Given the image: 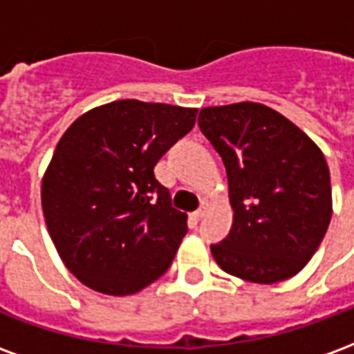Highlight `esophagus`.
<instances>
[{
  "label": "esophagus",
  "instance_id": "1",
  "mask_svg": "<svg viewBox=\"0 0 354 354\" xmlns=\"http://www.w3.org/2000/svg\"><path fill=\"white\" fill-rule=\"evenodd\" d=\"M208 208H210V205H208L207 201H203V203H201L199 210H197V212H193V218H195V220H201V218H205V216H207V212H208Z\"/></svg>",
  "mask_w": 354,
  "mask_h": 354
}]
</instances>
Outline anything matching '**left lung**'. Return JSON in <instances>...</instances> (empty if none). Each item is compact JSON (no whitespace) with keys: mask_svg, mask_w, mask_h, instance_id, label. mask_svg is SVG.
<instances>
[{"mask_svg":"<svg viewBox=\"0 0 354 354\" xmlns=\"http://www.w3.org/2000/svg\"><path fill=\"white\" fill-rule=\"evenodd\" d=\"M199 127L222 157L233 225L212 256L258 284L299 273L326 235L332 187L326 159L301 129L256 102L203 108Z\"/></svg>","mask_w":354,"mask_h":354,"instance_id":"obj_1","label":"left lung"}]
</instances>
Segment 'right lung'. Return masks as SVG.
I'll list each match as a JSON object with an SVG mask.
<instances>
[{"mask_svg":"<svg viewBox=\"0 0 354 354\" xmlns=\"http://www.w3.org/2000/svg\"><path fill=\"white\" fill-rule=\"evenodd\" d=\"M195 108L117 100L75 119L41 184L47 230L85 286L129 296L169 269L187 216L157 182V161L192 131Z\"/></svg>","mask_w":354,"mask_h":354,"instance_id":"add662e5","label":"right lung"}]
</instances>
